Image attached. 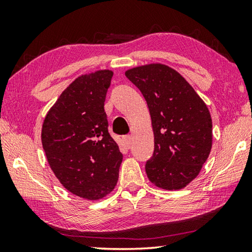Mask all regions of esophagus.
Wrapping results in <instances>:
<instances>
[{
  "instance_id": "esophagus-1",
  "label": "esophagus",
  "mask_w": 252,
  "mask_h": 252,
  "mask_svg": "<svg viewBox=\"0 0 252 252\" xmlns=\"http://www.w3.org/2000/svg\"><path fill=\"white\" fill-rule=\"evenodd\" d=\"M122 140H123V142L126 143V146L127 148L131 147V143H132L131 135H123V136H122Z\"/></svg>"
}]
</instances>
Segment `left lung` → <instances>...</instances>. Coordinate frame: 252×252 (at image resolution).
Wrapping results in <instances>:
<instances>
[{"instance_id": "left-lung-1", "label": "left lung", "mask_w": 252, "mask_h": 252, "mask_svg": "<svg viewBox=\"0 0 252 252\" xmlns=\"http://www.w3.org/2000/svg\"><path fill=\"white\" fill-rule=\"evenodd\" d=\"M150 111L155 151L146 172L153 185L179 190L197 178L212 147V120L203 100L168 65L151 63L126 71Z\"/></svg>"}]
</instances>
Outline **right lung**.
<instances>
[{
  "label": "right lung",
  "mask_w": 252,
  "mask_h": 252,
  "mask_svg": "<svg viewBox=\"0 0 252 252\" xmlns=\"http://www.w3.org/2000/svg\"><path fill=\"white\" fill-rule=\"evenodd\" d=\"M113 72L76 78L46 113L41 140L55 177L80 198L99 200L114 189L123 159L108 131L104 101Z\"/></svg>",
  "instance_id": "right-lung-1"
}]
</instances>
